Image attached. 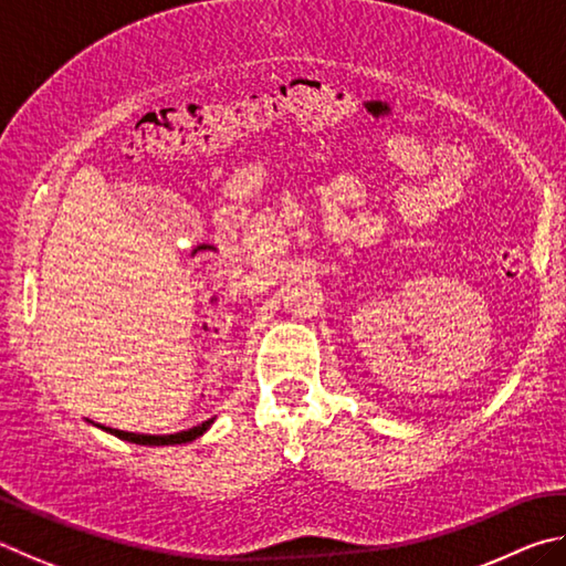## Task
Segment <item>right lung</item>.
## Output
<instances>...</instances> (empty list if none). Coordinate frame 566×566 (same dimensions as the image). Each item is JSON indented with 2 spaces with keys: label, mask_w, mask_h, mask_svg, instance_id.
Listing matches in <instances>:
<instances>
[{
  "label": "right lung",
  "mask_w": 566,
  "mask_h": 566,
  "mask_svg": "<svg viewBox=\"0 0 566 566\" xmlns=\"http://www.w3.org/2000/svg\"><path fill=\"white\" fill-rule=\"evenodd\" d=\"M211 420H206L201 424H196L191 430H184V432H176V434H138V432H124V430H114V428H106L112 434L128 442H136V444H181V442H191L196 438H201V434L211 428Z\"/></svg>",
  "instance_id": "obj_1"
}]
</instances>
